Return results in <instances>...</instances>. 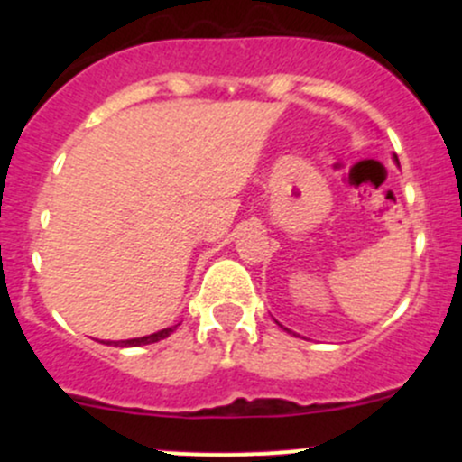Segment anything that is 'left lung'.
Returning <instances> with one entry per match:
<instances>
[{
	"label": "left lung",
	"instance_id": "1",
	"mask_svg": "<svg viewBox=\"0 0 462 462\" xmlns=\"http://www.w3.org/2000/svg\"><path fill=\"white\" fill-rule=\"evenodd\" d=\"M395 162H398V158H395ZM279 326H282V324H279ZM283 330H288V328H283Z\"/></svg>",
	"mask_w": 462,
	"mask_h": 462
}]
</instances>
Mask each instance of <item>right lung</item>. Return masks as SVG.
<instances>
[{
	"instance_id": "1",
	"label": "right lung",
	"mask_w": 462,
	"mask_h": 462,
	"mask_svg": "<svg viewBox=\"0 0 462 462\" xmlns=\"http://www.w3.org/2000/svg\"><path fill=\"white\" fill-rule=\"evenodd\" d=\"M176 326H179V324H176ZM176 326H170V328H162V330H158V333L144 335V337L120 339V342H106V344H114V346H141V344H153V342H161V339L170 337V335L174 333Z\"/></svg>"
}]
</instances>
